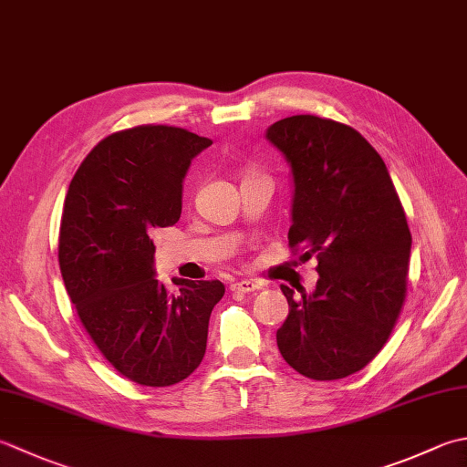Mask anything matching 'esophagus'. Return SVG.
<instances>
[{
    "instance_id": "esophagus-1",
    "label": "esophagus",
    "mask_w": 467,
    "mask_h": 467,
    "mask_svg": "<svg viewBox=\"0 0 467 467\" xmlns=\"http://www.w3.org/2000/svg\"><path fill=\"white\" fill-rule=\"evenodd\" d=\"M236 291H241V294H251V291H259L263 285L259 281H253V279H243V281H236L233 285Z\"/></svg>"
}]
</instances>
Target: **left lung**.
<instances>
[{
	"mask_svg": "<svg viewBox=\"0 0 467 467\" xmlns=\"http://www.w3.org/2000/svg\"><path fill=\"white\" fill-rule=\"evenodd\" d=\"M265 137L294 176L289 246H304L319 273L301 299L281 285L289 316L277 330L279 352L307 379L350 377L382 350L405 304V210L385 161L352 127L294 115Z\"/></svg>",
	"mask_w": 467,
	"mask_h": 467,
	"instance_id": "left-lung-1",
	"label": "left lung"
}]
</instances>
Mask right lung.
I'll use <instances>...</instances> for the list:
<instances>
[{
    "mask_svg": "<svg viewBox=\"0 0 467 467\" xmlns=\"http://www.w3.org/2000/svg\"><path fill=\"white\" fill-rule=\"evenodd\" d=\"M213 141L180 127L140 125L99 141L68 186L58 263L82 326L117 372L143 387L188 379L206 352L221 281L153 271V233L178 223L182 182Z\"/></svg>",
    "mask_w": 467,
    "mask_h": 467,
    "instance_id": "obj_1",
    "label": "right lung"
}]
</instances>
